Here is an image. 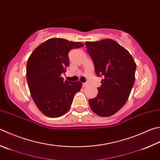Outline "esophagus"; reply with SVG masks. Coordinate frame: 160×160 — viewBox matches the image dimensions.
<instances>
[{
	"label": "esophagus",
	"instance_id": "34e87169",
	"mask_svg": "<svg viewBox=\"0 0 160 160\" xmlns=\"http://www.w3.org/2000/svg\"><path fill=\"white\" fill-rule=\"evenodd\" d=\"M88 86V83H83V87H86Z\"/></svg>",
	"mask_w": 160,
	"mask_h": 160
}]
</instances>
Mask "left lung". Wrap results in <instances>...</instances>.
I'll return each mask as SVG.
<instances>
[{
    "label": "left lung",
    "instance_id": "left-lung-1",
    "mask_svg": "<svg viewBox=\"0 0 160 160\" xmlns=\"http://www.w3.org/2000/svg\"><path fill=\"white\" fill-rule=\"evenodd\" d=\"M85 44L96 75L102 77L97 97L88 100L90 107L99 116H111L128 100L134 83L136 63L128 50L111 39Z\"/></svg>",
    "mask_w": 160,
    "mask_h": 160
}]
</instances>
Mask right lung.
Wrapping results in <instances>:
<instances>
[{
	"label": "right lung",
	"instance_id": "right-lung-1",
	"mask_svg": "<svg viewBox=\"0 0 160 160\" xmlns=\"http://www.w3.org/2000/svg\"><path fill=\"white\" fill-rule=\"evenodd\" d=\"M81 42L52 38L33 51L26 65V79L36 106L48 117L62 116L70 109L75 94L82 87L61 77L69 67L68 53L82 47Z\"/></svg>",
	"mask_w": 160,
	"mask_h": 160
}]
</instances>
